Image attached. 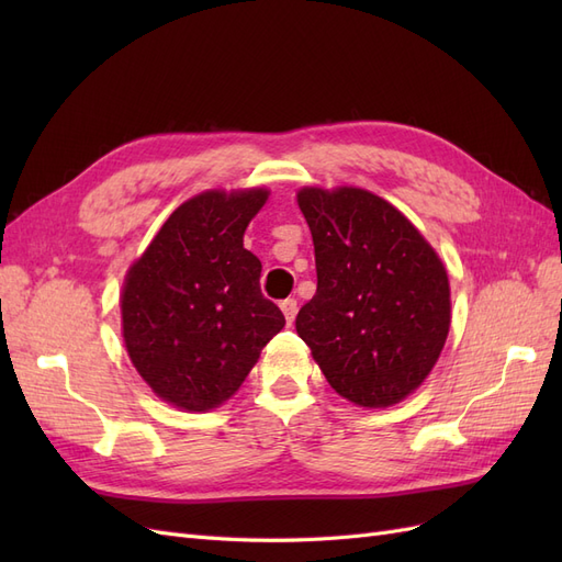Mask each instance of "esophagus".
<instances>
[{
	"label": "esophagus",
	"instance_id": "obj_1",
	"mask_svg": "<svg viewBox=\"0 0 562 562\" xmlns=\"http://www.w3.org/2000/svg\"><path fill=\"white\" fill-rule=\"evenodd\" d=\"M281 312H283V316H285V321H288V326H293V321H295V316H297V300H295V297L283 300V302H281Z\"/></svg>",
	"mask_w": 562,
	"mask_h": 562
}]
</instances>
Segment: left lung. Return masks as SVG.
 Returning a JSON list of instances; mask_svg holds the SVG:
<instances>
[{
  "label": "left lung",
  "mask_w": 562,
  "mask_h": 562,
  "mask_svg": "<svg viewBox=\"0 0 562 562\" xmlns=\"http://www.w3.org/2000/svg\"><path fill=\"white\" fill-rule=\"evenodd\" d=\"M297 203L318 279L297 335L342 398L403 401L427 380L450 330L443 262L398 209L359 187H304Z\"/></svg>",
  "instance_id": "obj_1"
}]
</instances>
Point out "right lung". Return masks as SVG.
I'll return each instance as SVG.
<instances>
[{
    "instance_id": "obj_1",
    "label": "right lung",
    "mask_w": 562,
    "mask_h": 562,
    "mask_svg": "<svg viewBox=\"0 0 562 562\" xmlns=\"http://www.w3.org/2000/svg\"><path fill=\"white\" fill-rule=\"evenodd\" d=\"M267 190L203 192L178 206L126 274L122 326L140 378L166 403H225L285 318L260 291L244 232Z\"/></svg>"
}]
</instances>
